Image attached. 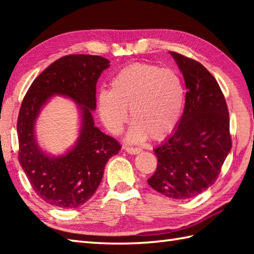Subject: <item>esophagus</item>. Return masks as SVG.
I'll return each instance as SVG.
<instances>
[{
  "label": "esophagus",
  "instance_id": "34e87169",
  "mask_svg": "<svg viewBox=\"0 0 254 254\" xmlns=\"http://www.w3.org/2000/svg\"><path fill=\"white\" fill-rule=\"evenodd\" d=\"M124 150H126L127 154H131V155H136L142 152V149L139 148H133V147H127V146L124 147Z\"/></svg>",
  "mask_w": 254,
  "mask_h": 254
}]
</instances>
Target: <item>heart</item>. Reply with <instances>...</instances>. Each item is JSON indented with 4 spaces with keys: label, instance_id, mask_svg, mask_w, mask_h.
<instances>
[{
    "label": "heart",
    "instance_id": "b5f03b06",
    "mask_svg": "<svg viewBox=\"0 0 254 254\" xmlns=\"http://www.w3.org/2000/svg\"><path fill=\"white\" fill-rule=\"evenodd\" d=\"M185 100V85L174 69L136 63L117 73L109 91H100L98 111L107 130L118 135L130 109L133 124L127 139L142 143L168 136L180 122Z\"/></svg>",
    "mask_w": 254,
    "mask_h": 254
}]
</instances>
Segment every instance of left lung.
Wrapping results in <instances>:
<instances>
[{
	"label": "left lung",
	"mask_w": 254,
	"mask_h": 254,
	"mask_svg": "<svg viewBox=\"0 0 254 254\" xmlns=\"http://www.w3.org/2000/svg\"><path fill=\"white\" fill-rule=\"evenodd\" d=\"M185 78V111L171 135L154 149L157 169L147 180L167 197L198 195L216 181L231 149L229 115L214 76L201 63L169 52Z\"/></svg>",
	"instance_id": "8db88e82"
}]
</instances>
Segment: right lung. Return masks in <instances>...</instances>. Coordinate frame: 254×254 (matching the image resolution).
Masks as SVG:
<instances>
[{
    "mask_svg": "<svg viewBox=\"0 0 254 254\" xmlns=\"http://www.w3.org/2000/svg\"><path fill=\"white\" fill-rule=\"evenodd\" d=\"M110 61L99 56L73 55L53 62L38 76L21 104L17 135L18 160L34 191L61 208L86 203L99 187L107 161L121 149L115 138L95 126L96 84ZM53 95L71 99L80 112L79 136L72 148L55 156L36 142L35 122Z\"/></svg>",
    "mask_w": 254,
    "mask_h": 254,
    "instance_id": "1",
    "label": "right lung"
}]
</instances>
